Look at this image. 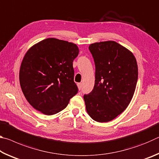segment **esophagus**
Here are the masks:
<instances>
[{"instance_id": "esophagus-1", "label": "esophagus", "mask_w": 159, "mask_h": 159, "mask_svg": "<svg viewBox=\"0 0 159 159\" xmlns=\"http://www.w3.org/2000/svg\"><path fill=\"white\" fill-rule=\"evenodd\" d=\"M78 88H79V90H80L82 89V83H78Z\"/></svg>"}]
</instances>
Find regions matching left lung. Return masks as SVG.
Returning a JSON list of instances; mask_svg holds the SVG:
<instances>
[{"label": "left lung", "mask_w": 159, "mask_h": 159, "mask_svg": "<svg viewBox=\"0 0 159 159\" xmlns=\"http://www.w3.org/2000/svg\"><path fill=\"white\" fill-rule=\"evenodd\" d=\"M95 65L93 90L84 95L86 110L98 122H108L121 114L133 98L138 79L136 59L115 41L90 44Z\"/></svg>", "instance_id": "left-lung-1"}]
</instances>
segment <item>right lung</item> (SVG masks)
<instances>
[{"mask_svg":"<svg viewBox=\"0 0 159 159\" xmlns=\"http://www.w3.org/2000/svg\"><path fill=\"white\" fill-rule=\"evenodd\" d=\"M79 48L53 38L38 43L24 57L20 71L21 90L38 111L53 115L65 109L76 95L73 61Z\"/></svg>","mask_w":159,"mask_h":159,"instance_id":"obj_1","label":"right lung"}]
</instances>
